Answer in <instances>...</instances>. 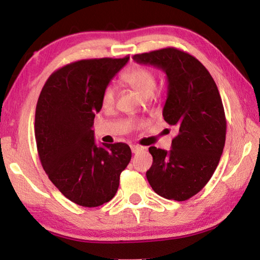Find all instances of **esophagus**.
I'll return each instance as SVG.
<instances>
[{"instance_id":"esophagus-1","label":"esophagus","mask_w":260,"mask_h":260,"mask_svg":"<svg viewBox=\"0 0 260 260\" xmlns=\"http://www.w3.org/2000/svg\"><path fill=\"white\" fill-rule=\"evenodd\" d=\"M131 150H132V152H133V153H136L138 151L142 150V148L138 147V146H131Z\"/></svg>"}]
</instances>
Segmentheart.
Here are the masks:
<instances>
[{
    "label": "heart",
    "mask_w": 260,
    "mask_h": 260,
    "mask_svg": "<svg viewBox=\"0 0 260 260\" xmlns=\"http://www.w3.org/2000/svg\"><path fill=\"white\" fill-rule=\"evenodd\" d=\"M122 80L134 88L144 98L153 95L157 87V77L150 68L136 65L122 73ZM117 95V87L113 83H108L102 94V103L104 107H111Z\"/></svg>",
    "instance_id": "obj_1"
}]
</instances>
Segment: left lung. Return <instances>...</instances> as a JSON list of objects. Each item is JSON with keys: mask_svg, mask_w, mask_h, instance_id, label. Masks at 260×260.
<instances>
[{"mask_svg": "<svg viewBox=\"0 0 260 260\" xmlns=\"http://www.w3.org/2000/svg\"><path fill=\"white\" fill-rule=\"evenodd\" d=\"M133 59L166 73L162 117L178 132L170 151L149 148L152 165L147 179L164 199L189 200L209 182L225 147L226 117L218 87L199 59L177 48L138 54Z\"/></svg>", "mask_w": 260, "mask_h": 260, "instance_id": "1", "label": "left lung"}]
</instances>
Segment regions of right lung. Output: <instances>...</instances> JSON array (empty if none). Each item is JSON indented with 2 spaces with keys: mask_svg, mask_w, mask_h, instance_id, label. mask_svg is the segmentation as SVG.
<instances>
[{
  "mask_svg": "<svg viewBox=\"0 0 260 260\" xmlns=\"http://www.w3.org/2000/svg\"><path fill=\"white\" fill-rule=\"evenodd\" d=\"M128 59L73 61L52 73L39 96L34 133L40 161L50 181L78 205L95 208L112 200L132 158L126 143L96 146L91 129L105 86Z\"/></svg>",
  "mask_w": 260,
  "mask_h": 260,
  "instance_id": "add662e5",
  "label": "right lung"
}]
</instances>
